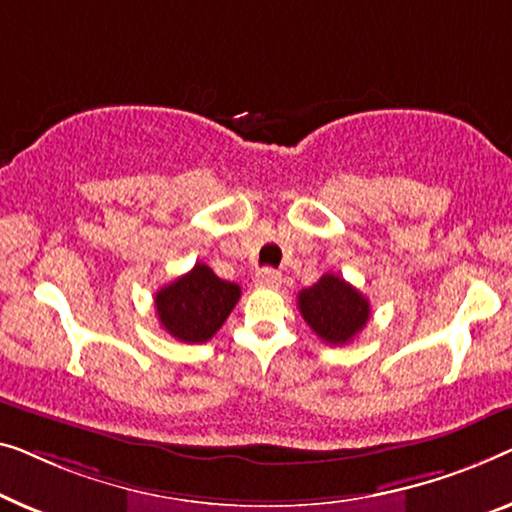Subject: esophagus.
<instances>
[{
  "instance_id": "1",
  "label": "esophagus",
  "mask_w": 512,
  "mask_h": 512,
  "mask_svg": "<svg viewBox=\"0 0 512 512\" xmlns=\"http://www.w3.org/2000/svg\"><path fill=\"white\" fill-rule=\"evenodd\" d=\"M255 283L259 287H278L280 285V273L273 271V269H262V271H257Z\"/></svg>"
}]
</instances>
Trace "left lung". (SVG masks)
<instances>
[{
  "instance_id": "8db88e82",
  "label": "left lung",
  "mask_w": 512,
  "mask_h": 512,
  "mask_svg": "<svg viewBox=\"0 0 512 512\" xmlns=\"http://www.w3.org/2000/svg\"><path fill=\"white\" fill-rule=\"evenodd\" d=\"M297 306L306 325L329 345L350 343L371 315L369 299L334 273H325L318 283L301 290Z\"/></svg>"
}]
</instances>
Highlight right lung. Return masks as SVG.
Here are the masks:
<instances>
[{"label": "right lung", "mask_w": 512, "mask_h": 512, "mask_svg": "<svg viewBox=\"0 0 512 512\" xmlns=\"http://www.w3.org/2000/svg\"><path fill=\"white\" fill-rule=\"evenodd\" d=\"M241 299V287L222 280L211 266L194 264L174 283L155 294L160 325L183 343H206L232 313Z\"/></svg>", "instance_id": "right-lung-1"}]
</instances>
